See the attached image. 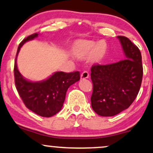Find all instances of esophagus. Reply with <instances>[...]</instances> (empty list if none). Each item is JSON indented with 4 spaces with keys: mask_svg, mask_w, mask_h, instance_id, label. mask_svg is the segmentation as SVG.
Listing matches in <instances>:
<instances>
[{
    "mask_svg": "<svg viewBox=\"0 0 153 153\" xmlns=\"http://www.w3.org/2000/svg\"><path fill=\"white\" fill-rule=\"evenodd\" d=\"M88 76H89V74H88V71H84L81 74V79H88Z\"/></svg>",
    "mask_w": 153,
    "mask_h": 153,
    "instance_id": "34e87169",
    "label": "esophagus"
}]
</instances>
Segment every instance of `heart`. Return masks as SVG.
<instances>
[{
  "label": "heart",
  "mask_w": 153,
  "mask_h": 153,
  "mask_svg": "<svg viewBox=\"0 0 153 153\" xmlns=\"http://www.w3.org/2000/svg\"><path fill=\"white\" fill-rule=\"evenodd\" d=\"M74 53L79 57L91 56L94 62H100L103 59L107 52V45L103 41L97 43L89 40H79L73 47Z\"/></svg>",
  "instance_id": "obj_1"
}]
</instances>
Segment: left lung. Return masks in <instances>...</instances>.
I'll return each mask as SVG.
<instances>
[{"instance_id":"left-lung-1","label":"left lung","mask_w":153,"mask_h":153,"mask_svg":"<svg viewBox=\"0 0 153 153\" xmlns=\"http://www.w3.org/2000/svg\"><path fill=\"white\" fill-rule=\"evenodd\" d=\"M117 37L125 59L110 65H94L91 68V107L101 116H114L128 108L137 97L142 83L140 50L126 37Z\"/></svg>"}]
</instances>
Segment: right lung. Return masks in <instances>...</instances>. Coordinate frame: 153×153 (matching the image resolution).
Wrapping results in <instances>:
<instances>
[{
  "label": "right lung",
  "mask_w": 153,
  "mask_h": 153,
  "mask_svg": "<svg viewBox=\"0 0 153 153\" xmlns=\"http://www.w3.org/2000/svg\"><path fill=\"white\" fill-rule=\"evenodd\" d=\"M38 36L34 33L19 45L14 65L15 84L19 95L28 109L42 117H51L61 110L68 88L80 79L79 71H56L47 79L33 82L22 76L17 67V56L21 47Z\"/></svg>",
  "instance_id": "add662e5"
}]
</instances>
